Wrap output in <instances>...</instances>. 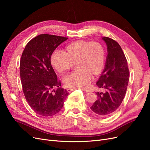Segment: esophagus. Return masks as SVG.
I'll return each mask as SVG.
<instances>
[{"instance_id": "obj_1", "label": "esophagus", "mask_w": 150, "mask_h": 150, "mask_svg": "<svg viewBox=\"0 0 150 150\" xmlns=\"http://www.w3.org/2000/svg\"><path fill=\"white\" fill-rule=\"evenodd\" d=\"M74 90H75V89H74V88H67V91L69 93H71V91H74Z\"/></svg>"}]
</instances>
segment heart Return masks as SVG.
I'll return each mask as SVG.
<instances>
[{
	"label": "heart",
	"mask_w": 150,
	"mask_h": 150,
	"mask_svg": "<svg viewBox=\"0 0 150 150\" xmlns=\"http://www.w3.org/2000/svg\"><path fill=\"white\" fill-rule=\"evenodd\" d=\"M50 61L59 73H64L76 64L77 70L64 77L63 82L67 87L86 89L91 77H96L103 71L106 51L99 42L78 40L67 44L63 52L54 51Z\"/></svg>",
	"instance_id": "1"
}]
</instances>
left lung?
<instances>
[{"label": "left lung", "instance_id": "obj_1", "mask_svg": "<svg viewBox=\"0 0 150 150\" xmlns=\"http://www.w3.org/2000/svg\"><path fill=\"white\" fill-rule=\"evenodd\" d=\"M107 46L108 55L104 69L96 85L103 92H96V101L90 107L99 116L112 115L125 96L129 72L125 54L119 44L107 37L102 38Z\"/></svg>", "mask_w": 150, "mask_h": 150}]
</instances>
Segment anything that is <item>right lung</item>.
Segmentation results:
<instances>
[{"mask_svg":"<svg viewBox=\"0 0 150 150\" xmlns=\"http://www.w3.org/2000/svg\"><path fill=\"white\" fill-rule=\"evenodd\" d=\"M67 39L40 34L30 40L22 52L20 62L22 89L29 106L39 115L57 114L69 94L60 87L61 82L50 61L54 50Z\"/></svg>","mask_w":150,"mask_h":150,"instance_id":"add662e5","label":"right lung"}]
</instances>
